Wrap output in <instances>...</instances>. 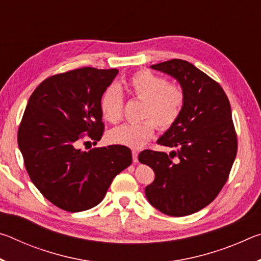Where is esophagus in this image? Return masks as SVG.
I'll return each instance as SVG.
<instances>
[{
    "instance_id": "1",
    "label": "esophagus",
    "mask_w": 261,
    "mask_h": 261,
    "mask_svg": "<svg viewBox=\"0 0 261 261\" xmlns=\"http://www.w3.org/2000/svg\"><path fill=\"white\" fill-rule=\"evenodd\" d=\"M132 160H134V162H138V152L137 151H132Z\"/></svg>"
}]
</instances>
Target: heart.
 Here are the masks:
<instances>
[{"instance_id":"obj_1","label":"heart","mask_w":261,"mask_h":261,"mask_svg":"<svg viewBox=\"0 0 261 261\" xmlns=\"http://www.w3.org/2000/svg\"><path fill=\"white\" fill-rule=\"evenodd\" d=\"M125 91L134 98L143 100L140 116L146 120L125 123L109 131L110 143L130 148H141L152 138L155 125L160 130L173 126L182 114L185 103L183 88L168 84L165 78L149 70H139L124 82ZM123 94L116 87H109L101 99V113L110 123L122 118Z\"/></svg>"}]
</instances>
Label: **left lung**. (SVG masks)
I'll return each instance as SVG.
<instances>
[{
  "label": "left lung",
  "instance_id": "left-lung-1",
  "mask_svg": "<svg viewBox=\"0 0 261 261\" xmlns=\"http://www.w3.org/2000/svg\"><path fill=\"white\" fill-rule=\"evenodd\" d=\"M151 68L178 82L185 103L177 122L158 139L177 152L168 155L145 149L139 154L138 160L155 174L145 194L162 213L190 215L215 199L235 161L237 137L230 103L218 83L187 61L175 59Z\"/></svg>",
  "mask_w": 261,
  "mask_h": 261
}]
</instances>
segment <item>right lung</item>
Listing matches in <instances>:
<instances>
[{
	"label": "right lung",
	"instance_id": "obj_1",
	"mask_svg": "<svg viewBox=\"0 0 261 261\" xmlns=\"http://www.w3.org/2000/svg\"><path fill=\"white\" fill-rule=\"evenodd\" d=\"M117 69L82 68L47 78L35 88L18 129V146L30 178L46 199L68 212L102 201L117 174L132 162L121 145L83 151V137L103 132L101 98Z\"/></svg>",
	"mask_w": 261,
	"mask_h": 261
}]
</instances>
